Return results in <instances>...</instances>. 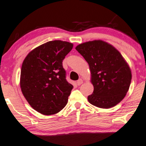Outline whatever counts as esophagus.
Instances as JSON below:
<instances>
[{
	"label": "esophagus",
	"mask_w": 146,
	"mask_h": 146,
	"mask_svg": "<svg viewBox=\"0 0 146 146\" xmlns=\"http://www.w3.org/2000/svg\"><path fill=\"white\" fill-rule=\"evenodd\" d=\"M83 83V81L81 79V78H79V79L77 81V82H76V83H77L78 86H81Z\"/></svg>",
	"instance_id": "34e87169"
}]
</instances>
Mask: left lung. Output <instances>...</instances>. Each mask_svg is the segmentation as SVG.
I'll list each match as a JSON object with an SVG mask.
<instances>
[{
	"mask_svg": "<svg viewBox=\"0 0 146 146\" xmlns=\"http://www.w3.org/2000/svg\"><path fill=\"white\" fill-rule=\"evenodd\" d=\"M76 50L88 62L94 91L88 97L93 106L110 108L123 99L132 79L130 67L115 47L101 40L80 44Z\"/></svg>",
	"mask_w": 146,
	"mask_h": 146,
	"instance_id": "left-lung-1",
	"label": "left lung"
}]
</instances>
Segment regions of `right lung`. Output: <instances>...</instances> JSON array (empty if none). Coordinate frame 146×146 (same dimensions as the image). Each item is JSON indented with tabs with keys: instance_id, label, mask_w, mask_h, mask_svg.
Returning <instances> with one entry per match:
<instances>
[{
	"instance_id": "1",
	"label": "right lung",
	"mask_w": 146,
	"mask_h": 146,
	"mask_svg": "<svg viewBox=\"0 0 146 146\" xmlns=\"http://www.w3.org/2000/svg\"><path fill=\"white\" fill-rule=\"evenodd\" d=\"M73 44L52 40L34 49L23 60L20 86L36 111L45 115L60 112L68 104L73 86L66 80L63 60Z\"/></svg>"
}]
</instances>
